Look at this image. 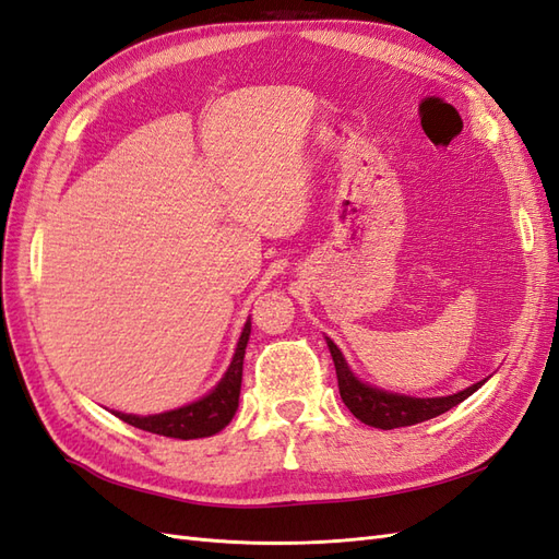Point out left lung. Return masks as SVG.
I'll return each instance as SVG.
<instances>
[{
  "label": "left lung",
  "instance_id": "left-lung-1",
  "mask_svg": "<svg viewBox=\"0 0 559 559\" xmlns=\"http://www.w3.org/2000/svg\"><path fill=\"white\" fill-rule=\"evenodd\" d=\"M328 349H331V356L335 361V373H337V388L340 396L345 406L354 413L356 418L370 427H380V429H394V427H408L416 425L429 418H437L441 413H447L449 408L457 406L469 394H475L481 384H472V388L451 394V396H435V399H416V396H404V394H392V392H382L378 388H370V384L361 382L356 378L345 356L337 349L333 340H328Z\"/></svg>",
  "mask_w": 559,
  "mask_h": 559
}]
</instances>
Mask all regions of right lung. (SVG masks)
I'll list each match as a JSON object with an SVG mask.
<instances>
[{"mask_svg":"<svg viewBox=\"0 0 559 559\" xmlns=\"http://www.w3.org/2000/svg\"><path fill=\"white\" fill-rule=\"evenodd\" d=\"M250 328L252 325L248 319L246 328H242L240 333L231 366H228L217 388H214L210 394H205L203 399H198V402L189 406L157 413V416H132V413H120V411H112V413H116V416L127 425H134L139 429H146V432L171 437V439H200V437H212L222 432V429L231 423L238 408L242 359H246Z\"/></svg>","mask_w":559,"mask_h":559,"instance_id":"1","label":"right lung"}]
</instances>
